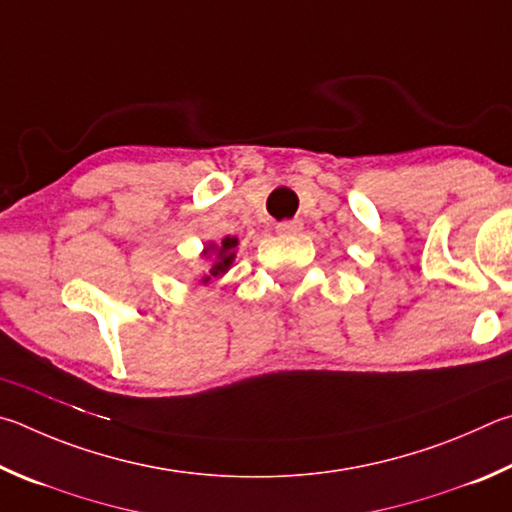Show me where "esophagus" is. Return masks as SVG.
Instances as JSON below:
<instances>
[{"label": "esophagus", "instance_id": "esophagus-1", "mask_svg": "<svg viewBox=\"0 0 512 512\" xmlns=\"http://www.w3.org/2000/svg\"><path fill=\"white\" fill-rule=\"evenodd\" d=\"M303 229L301 220H283L276 224V231L283 233V236H292V233H299Z\"/></svg>", "mask_w": 512, "mask_h": 512}]
</instances>
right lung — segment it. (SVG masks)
Instances as JSON below:
<instances>
[{
  "instance_id": "obj_1",
  "label": "right lung",
  "mask_w": 512,
  "mask_h": 512,
  "mask_svg": "<svg viewBox=\"0 0 512 512\" xmlns=\"http://www.w3.org/2000/svg\"><path fill=\"white\" fill-rule=\"evenodd\" d=\"M236 245H238V240L227 236V238L222 240L220 247H211V249H215V265L211 267V276H218L222 272H227V267L231 265L233 256H236V251H233V249H236ZM206 254H209V249H206ZM211 276H206L204 283L209 281Z\"/></svg>"
}]
</instances>
